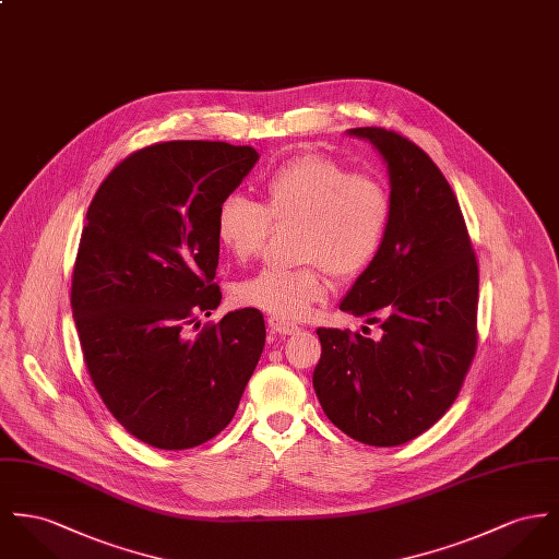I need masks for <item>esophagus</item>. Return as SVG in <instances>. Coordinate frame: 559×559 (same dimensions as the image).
Wrapping results in <instances>:
<instances>
[{"label":"esophagus","instance_id":"1","mask_svg":"<svg viewBox=\"0 0 559 559\" xmlns=\"http://www.w3.org/2000/svg\"><path fill=\"white\" fill-rule=\"evenodd\" d=\"M267 325H270L272 332H276V334H281V336L300 334V328H298V325H294V323H289V321H281V319H276V317H270V319H267Z\"/></svg>","mask_w":559,"mask_h":559}]
</instances>
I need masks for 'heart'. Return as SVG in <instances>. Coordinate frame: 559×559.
<instances>
[{
	"label": "heart",
	"instance_id": "1",
	"mask_svg": "<svg viewBox=\"0 0 559 559\" xmlns=\"http://www.w3.org/2000/svg\"><path fill=\"white\" fill-rule=\"evenodd\" d=\"M263 209L227 195L216 209L221 247L238 261L258 258L274 225H296L298 267H263L240 281L234 298L281 321H298L325 300L328 272L361 274L383 249L393 215L385 182L319 153L300 155L261 180Z\"/></svg>",
	"mask_w": 559,
	"mask_h": 559
}]
</instances>
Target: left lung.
Listing matches in <instances>:
<instances>
[{
	"label": "left lung",
	"mask_w": 559,
	"mask_h": 559,
	"mask_svg": "<svg viewBox=\"0 0 559 559\" xmlns=\"http://www.w3.org/2000/svg\"><path fill=\"white\" fill-rule=\"evenodd\" d=\"M348 133L385 159L393 215L381 253L341 310L379 323L381 336L319 328L312 385L338 430L395 447L430 430L464 385L476 353L478 265L457 198L430 155L389 129Z\"/></svg>",
	"instance_id": "1"
}]
</instances>
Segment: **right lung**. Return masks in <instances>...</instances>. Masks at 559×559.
<instances>
[{
	"mask_svg": "<svg viewBox=\"0 0 559 559\" xmlns=\"http://www.w3.org/2000/svg\"><path fill=\"white\" fill-rule=\"evenodd\" d=\"M258 159L253 146L157 142L108 174L86 211L72 274L86 370L112 417L155 449L225 430L261 357L255 308L189 332L221 304L216 209Z\"/></svg>",
	"mask_w": 559,
	"mask_h": 559,
	"instance_id": "add662e5",
	"label": "right lung"
}]
</instances>
